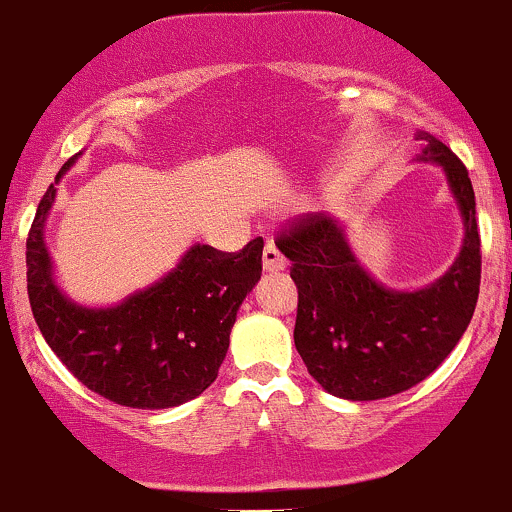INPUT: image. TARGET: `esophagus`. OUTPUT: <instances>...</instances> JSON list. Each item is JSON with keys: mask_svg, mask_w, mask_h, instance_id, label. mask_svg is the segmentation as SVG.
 <instances>
[{"mask_svg": "<svg viewBox=\"0 0 512 512\" xmlns=\"http://www.w3.org/2000/svg\"><path fill=\"white\" fill-rule=\"evenodd\" d=\"M285 266H288L285 256L280 254V249L273 244V241H268L266 249H263V271L278 273V271H285Z\"/></svg>", "mask_w": 512, "mask_h": 512, "instance_id": "esophagus-1", "label": "esophagus"}]
</instances>
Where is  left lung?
I'll use <instances>...</instances> for the list:
<instances>
[{
  "mask_svg": "<svg viewBox=\"0 0 512 512\" xmlns=\"http://www.w3.org/2000/svg\"><path fill=\"white\" fill-rule=\"evenodd\" d=\"M425 141L420 161L442 166L461 219L464 244L442 278L420 290L378 283L351 251L339 219L315 212L276 239L298 285L295 349L327 393L381 400L403 393L452 354L474 317L481 285V236L469 170L442 141Z\"/></svg>",
  "mask_w": 512,
  "mask_h": 512,
  "instance_id": "1",
  "label": "left lung"
}]
</instances>
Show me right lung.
<instances>
[{
    "label": "right lung",
    "instance_id": "1",
    "mask_svg": "<svg viewBox=\"0 0 512 512\" xmlns=\"http://www.w3.org/2000/svg\"><path fill=\"white\" fill-rule=\"evenodd\" d=\"M53 200L51 185L26 239V288L43 339L68 371L102 398L141 410L175 408L210 388L236 310L261 278V236L236 254L195 244L173 271L119 305L82 307L53 278L43 241Z\"/></svg>",
    "mask_w": 512,
    "mask_h": 512
}]
</instances>
